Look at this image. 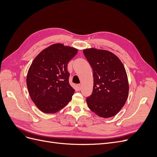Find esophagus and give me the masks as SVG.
Masks as SVG:
<instances>
[{
    "label": "esophagus",
    "instance_id": "34e87169",
    "mask_svg": "<svg viewBox=\"0 0 157 157\" xmlns=\"http://www.w3.org/2000/svg\"><path fill=\"white\" fill-rule=\"evenodd\" d=\"M77 88H78V90H81V88H82V85L81 84H78V86H77Z\"/></svg>",
    "mask_w": 157,
    "mask_h": 157
}]
</instances>
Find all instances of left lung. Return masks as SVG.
I'll return each instance as SVG.
<instances>
[{"instance_id": "8db88e82", "label": "left lung", "mask_w": 157, "mask_h": 157, "mask_svg": "<svg viewBox=\"0 0 157 157\" xmlns=\"http://www.w3.org/2000/svg\"><path fill=\"white\" fill-rule=\"evenodd\" d=\"M93 70L92 94L86 98L89 109L103 118L116 115L124 105L129 84L124 65L112 52L94 48L83 50Z\"/></svg>"}]
</instances>
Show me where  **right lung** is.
<instances>
[{"label": "right lung", "mask_w": 157, "mask_h": 157, "mask_svg": "<svg viewBox=\"0 0 157 157\" xmlns=\"http://www.w3.org/2000/svg\"><path fill=\"white\" fill-rule=\"evenodd\" d=\"M78 50L54 44L36 56L28 71L26 82L32 101L44 113L60 111L71 100L75 90L69 82V61Z\"/></svg>", "instance_id": "right-lung-1"}]
</instances>
